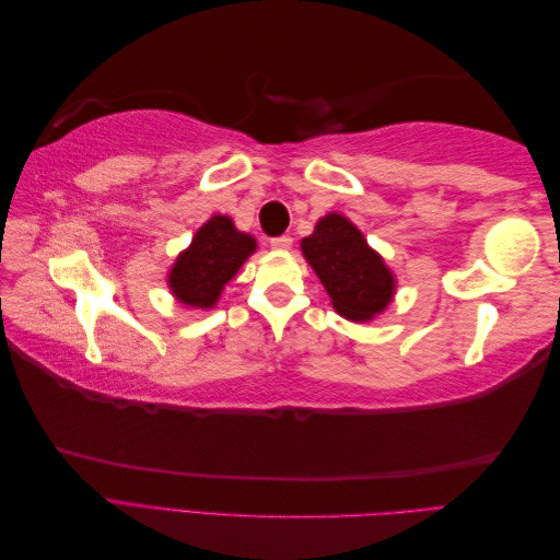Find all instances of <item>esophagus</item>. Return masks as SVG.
I'll use <instances>...</instances> for the list:
<instances>
[{"label": "esophagus", "instance_id": "1", "mask_svg": "<svg viewBox=\"0 0 560 560\" xmlns=\"http://www.w3.org/2000/svg\"><path fill=\"white\" fill-rule=\"evenodd\" d=\"M270 247L284 252V249L292 247V238H290V235H278V238H270Z\"/></svg>", "mask_w": 560, "mask_h": 560}]
</instances>
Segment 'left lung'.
Wrapping results in <instances>:
<instances>
[{
    "label": "left lung",
    "mask_w": 560,
    "mask_h": 560,
    "mask_svg": "<svg viewBox=\"0 0 560 560\" xmlns=\"http://www.w3.org/2000/svg\"><path fill=\"white\" fill-rule=\"evenodd\" d=\"M301 249L343 317L371 319L393 299V273L346 217L327 214L319 219L313 235L303 238Z\"/></svg>",
    "instance_id": "left-lung-1"
}]
</instances>
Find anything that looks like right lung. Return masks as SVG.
Returning a JSON list of instances; mask_svg holds the SVG:
<instances>
[{"instance_id": "obj_1", "label": "right lung", "mask_w": 560, "mask_h": 560, "mask_svg": "<svg viewBox=\"0 0 560 560\" xmlns=\"http://www.w3.org/2000/svg\"><path fill=\"white\" fill-rule=\"evenodd\" d=\"M257 247L252 235L235 231L229 217L217 214L202 226L191 247L175 261L171 270V290L186 306L210 308L217 303L224 284Z\"/></svg>"}]
</instances>
